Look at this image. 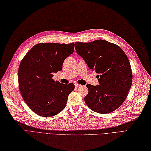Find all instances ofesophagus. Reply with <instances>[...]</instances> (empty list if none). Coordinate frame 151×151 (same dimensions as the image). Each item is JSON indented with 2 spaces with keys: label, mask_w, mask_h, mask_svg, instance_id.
Wrapping results in <instances>:
<instances>
[{
  "label": "esophagus",
  "mask_w": 151,
  "mask_h": 151,
  "mask_svg": "<svg viewBox=\"0 0 151 151\" xmlns=\"http://www.w3.org/2000/svg\"><path fill=\"white\" fill-rule=\"evenodd\" d=\"M81 85H80V84H78V83H75V86L76 87H79V86H81Z\"/></svg>",
  "instance_id": "34e87169"
}]
</instances>
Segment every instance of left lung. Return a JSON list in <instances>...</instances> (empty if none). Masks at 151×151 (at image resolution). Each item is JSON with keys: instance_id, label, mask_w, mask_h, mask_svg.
I'll return each instance as SVG.
<instances>
[{"instance_id": "1", "label": "left lung", "mask_w": 151, "mask_h": 151, "mask_svg": "<svg viewBox=\"0 0 151 151\" xmlns=\"http://www.w3.org/2000/svg\"><path fill=\"white\" fill-rule=\"evenodd\" d=\"M75 45L76 52L99 75V85H86L85 103L95 112H112L124 103L132 85V71L127 55L118 45L102 40Z\"/></svg>"}]
</instances>
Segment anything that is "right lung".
<instances>
[{"mask_svg": "<svg viewBox=\"0 0 151 151\" xmlns=\"http://www.w3.org/2000/svg\"><path fill=\"white\" fill-rule=\"evenodd\" d=\"M73 52L74 42H41L34 46L21 60L19 90L27 106L38 115L50 117L65 108L75 85L55 81L52 73L62 70L65 60Z\"/></svg>", "mask_w": 151, "mask_h": 151, "instance_id": "right-lung-1", "label": "right lung"}]
</instances>
